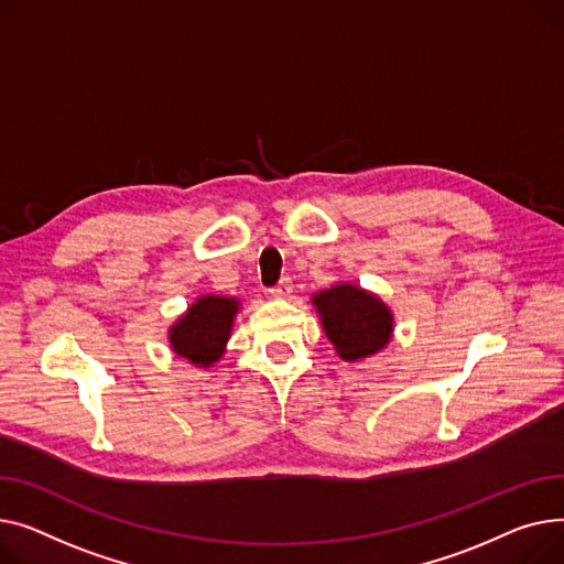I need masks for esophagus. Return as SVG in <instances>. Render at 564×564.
Instances as JSON below:
<instances>
[{
    "mask_svg": "<svg viewBox=\"0 0 564 564\" xmlns=\"http://www.w3.org/2000/svg\"><path fill=\"white\" fill-rule=\"evenodd\" d=\"M269 293H271L273 297H289V295L293 293V282H291V278H282L273 289H269Z\"/></svg>",
    "mask_w": 564,
    "mask_h": 564,
    "instance_id": "1",
    "label": "esophagus"
}]
</instances>
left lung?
I'll list each match as a JSON object with an SVG mask.
<instances>
[{
	"instance_id": "8db88e82",
	"label": "left lung",
	"mask_w": 564,
	"mask_h": 564,
	"mask_svg": "<svg viewBox=\"0 0 564 564\" xmlns=\"http://www.w3.org/2000/svg\"><path fill=\"white\" fill-rule=\"evenodd\" d=\"M312 303L327 339L346 361L371 357L391 339L393 316L371 291L355 284H335L314 293Z\"/></svg>"
}]
</instances>
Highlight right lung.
<instances>
[{"label": "right lung", "instance_id": "1", "mask_svg": "<svg viewBox=\"0 0 564 564\" xmlns=\"http://www.w3.org/2000/svg\"><path fill=\"white\" fill-rule=\"evenodd\" d=\"M239 305L237 297L212 293L197 297L169 333L175 355L188 359L193 367L209 369L225 352Z\"/></svg>", "mask_w": 564, "mask_h": 564}]
</instances>
